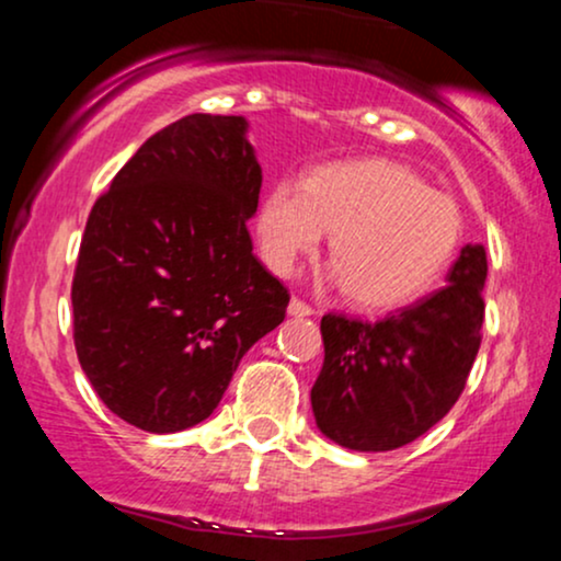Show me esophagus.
<instances>
[{
	"instance_id": "1",
	"label": "esophagus",
	"mask_w": 561,
	"mask_h": 561,
	"mask_svg": "<svg viewBox=\"0 0 561 561\" xmlns=\"http://www.w3.org/2000/svg\"><path fill=\"white\" fill-rule=\"evenodd\" d=\"M287 313H289V317H295V319L313 317V308L308 306V302H302V300H298V298H293V300H289V306H287Z\"/></svg>"
}]
</instances>
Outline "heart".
<instances>
[{"instance_id": "heart-1", "label": "heart", "mask_w": 561, "mask_h": 561, "mask_svg": "<svg viewBox=\"0 0 561 561\" xmlns=\"http://www.w3.org/2000/svg\"><path fill=\"white\" fill-rule=\"evenodd\" d=\"M332 231L324 282L366 308L414 300L461 242L459 205L401 163L382 158L321 165L302 184L279 182L259 214L266 266L287 276Z\"/></svg>"}]
</instances>
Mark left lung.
Segmentation results:
<instances>
[{
    "instance_id": "8db88e82",
    "label": "left lung",
    "mask_w": 561,
    "mask_h": 561,
    "mask_svg": "<svg viewBox=\"0 0 561 561\" xmlns=\"http://www.w3.org/2000/svg\"><path fill=\"white\" fill-rule=\"evenodd\" d=\"M485 276V248L465 244L448 285L414 306L371 324L327 313L324 366L311 390L321 435L377 454L440 422L459 401L480 351Z\"/></svg>"
}]
</instances>
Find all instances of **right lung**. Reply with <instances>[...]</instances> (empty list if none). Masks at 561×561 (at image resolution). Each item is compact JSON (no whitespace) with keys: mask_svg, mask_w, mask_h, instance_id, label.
<instances>
[{"mask_svg":"<svg viewBox=\"0 0 561 561\" xmlns=\"http://www.w3.org/2000/svg\"><path fill=\"white\" fill-rule=\"evenodd\" d=\"M242 115L165 126L94 203L73 276L83 375L115 416L182 433L214 414L289 295L253 255L263 173Z\"/></svg>","mask_w":561,"mask_h":561,"instance_id":"1","label":"right lung"}]
</instances>
